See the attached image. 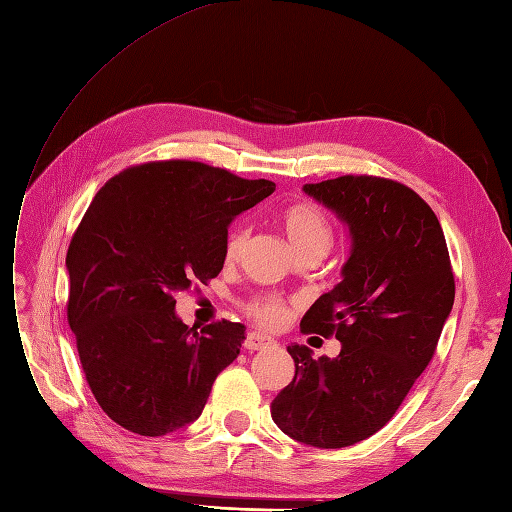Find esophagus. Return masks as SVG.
Masks as SVG:
<instances>
[{"mask_svg":"<svg viewBox=\"0 0 512 512\" xmlns=\"http://www.w3.org/2000/svg\"><path fill=\"white\" fill-rule=\"evenodd\" d=\"M272 344H274V340L270 336H263L259 332H251L244 340V349L246 351H261V349H268V346H272Z\"/></svg>","mask_w":512,"mask_h":512,"instance_id":"obj_1","label":"esophagus"}]
</instances>
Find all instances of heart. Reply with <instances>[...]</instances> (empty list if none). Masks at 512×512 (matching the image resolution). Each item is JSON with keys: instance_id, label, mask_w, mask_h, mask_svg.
<instances>
[{"instance_id": "obj_1", "label": "heart", "mask_w": 512, "mask_h": 512, "mask_svg": "<svg viewBox=\"0 0 512 512\" xmlns=\"http://www.w3.org/2000/svg\"><path fill=\"white\" fill-rule=\"evenodd\" d=\"M280 225L295 251L302 255L325 253L334 242V225L327 212L308 200H295L280 212ZM249 242V227L234 225L225 236V259L236 261ZM244 315L263 327H278L287 317V304L272 293H255L242 302Z\"/></svg>"}]
</instances>
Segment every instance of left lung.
Listing matches in <instances>:
<instances>
[{
  "label": "left lung",
  "instance_id": "8db88e82",
  "mask_svg": "<svg viewBox=\"0 0 512 512\" xmlns=\"http://www.w3.org/2000/svg\"><path fill=\"white\" fill-rule=\"evenodd\" d=\"M304 191L349 225L342 280L310 306L302 334L336 336V359L291 344L293 381L272 400L274 423L310 447L340 449L376 434L430 364L455 300L440 221L398 180L346 174Z\"/></svg>",
  "mask_w": 512,
  "mask_h": 512
}]
</instances>
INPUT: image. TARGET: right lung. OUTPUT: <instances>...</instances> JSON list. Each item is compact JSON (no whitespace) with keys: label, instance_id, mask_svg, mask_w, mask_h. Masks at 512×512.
<instances>
[{"label":"right lung","instance_id":"1","mask_svg":"<svg viewBox=\"0 0 512 512\" xmlns=\"http://www.w3.org/2000/svg\"><path fill=\"white\" fill-rule=\"evenodd\" d=\"M274 189L266 178L170 159L131 166L97 191L65 257L68 323L114 423L155 438L202 415L246 327L223 319L195 332L176 317L174 295L223 270L227 225Z\"/></svg>","mask_w":512,"mask_h":512}]
</instances>
